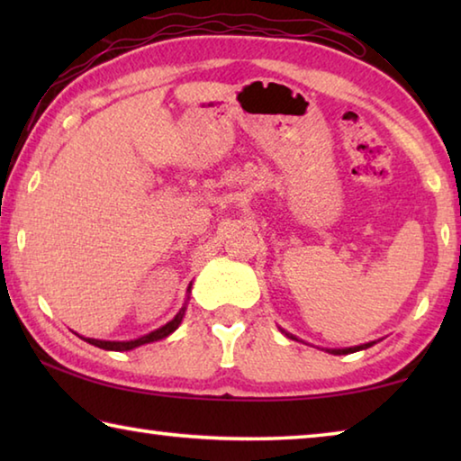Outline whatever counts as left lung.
Segmentation results:
<instances>
[{
  "label": "left lung",
  "instance_id": "left-lung-1",
  "mask_svg": "<svg viewBox=\"0 0 461 461\" xmlns=\"http://www.w3.org/2000/svg\"><path fill=\"white\" fill-rule=\"evenodd\" d=\"M283 331L286 338H291V339H296V335H293V333H288V331H285V330H280ZM299 341V339H296ZM374 343L376 341H368V343H362V346H354V348H343V349H325V352H330V354H333V356H343V354H354V352H360V349H366V348H370V346H374Z\"/></svg>",
  "mask_w": 461,
  "mask_h": 461
}]
</instances>
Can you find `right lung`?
I'll return each mask as SVG.
<instances>
[{"mask_svg": "<svg viewBox=\"0 0 461 461\" xmlns=\"http://www.w3.org/2000/svg\"><path fill=\"white\" fill-rule=\"evenodd\" d=\"M186 293H191V285L189 288H186ZM186 303H189V296H186L185 305L181 307V311L170 319V321L167 325L158 327V330H154L150 333L142 335V338L138 339H130V341H105V339H93V338H83V335H79L81 339H85L87 343H91V346H97L101 349H107V352H128V349H134V348H140L144 346V343H152V341H158V339H165L168 338L170 333L178 330V325H181L183 317H185V311H186Z\"/></svg>", "mask_w": 461, "mask_h": 461, "instance_id": "1", "label": "right lung"}]
</instances>
